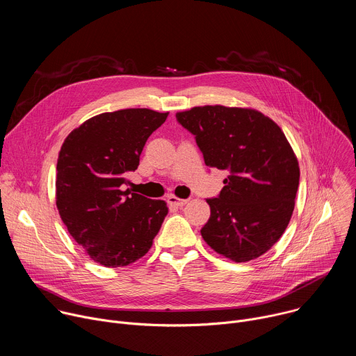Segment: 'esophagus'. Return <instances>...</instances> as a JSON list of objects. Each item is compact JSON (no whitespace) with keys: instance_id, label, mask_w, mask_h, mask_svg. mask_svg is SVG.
<instances>
[{"instance_id":"esophagus-1","label":"esophagus","mask_w":356,"mask_h":356,"mask_svg":"<svg viewBox=\"0 0 356 356\" xmlns=\"http://www.w3.org/2000/svg\"><path fill=\"white\" fill-rule=\"evenodd\" d=\"M168 202L173 207H183L188 202V198H177L176 195H169Z\"/></svg>"}]
</instances>
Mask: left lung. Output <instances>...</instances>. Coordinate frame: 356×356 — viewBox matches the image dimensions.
Returning <instances> with one entry per match:
<instances>
[{
    "label": "left lung",
    "instance_id": "1",
    "mask_svg": "<svg viewBox=\"0 0 356 356\" xmlns=\"http://www.w3.org/2000/svg\"><path fill=\"white\" fill-rule=\"evenodd\" d=\"M195 135L209 168L228 170L201 236L220 255L248 262L283 235L294 210L300 168L280 127L258 110L204 106L176 114Z\"/></svg>",
    "mask_w": 356,
    "mask_h": 356
}]
</instances>
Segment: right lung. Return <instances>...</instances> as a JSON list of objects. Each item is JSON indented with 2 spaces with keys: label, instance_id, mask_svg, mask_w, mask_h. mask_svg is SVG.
Returning <instances> with one entry per match:
<instances>
[{
  "label": "right lung",
  "instance_id": "right-lung-1",
  "mask_svg": "<svg viewBox=\"0 0 356 356\" xmlns=\"http://www.w3.org/2000/svg\"><path fill=\"white\" fill-rule=\"evenodd\" d=\"M169 113L127 108L84 121L65 139L56 176V207L73 239L94 262L128 266L150 249L168 214L163 200L129 188L142 149Z\"/></svg>",
  "mask_w": 356,
  "mask_h": 356
}]
</instances>
